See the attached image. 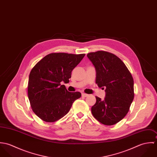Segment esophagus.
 Returning <instances> with one entry per match:
<instances>
[{
    "mask_svg": "<svg viewBox=\"0 0 157 157\" xmlns=\"http://www.w3.org/2000/svg\"><path fill=\"white\" fill-rule=\"evenodd\" d=\"M88 95H89L88 94H85V93H82V96L83 97H88Z\"/></svg>",
    "mask_w": 157,
    "mask_h": 157,
    "instance_id": "esophagus-1",
    "label": "esophagus"
}]
</instances>
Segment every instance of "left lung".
I'll use <instances>...</instances> for the list:
<instances>
[{"instance_id": "obj_1", "label": "left lung", "mask_w": 157, "mask_h": 157, "mask_svg": "<svg viewBox=\"0 0 157 157\" xmlns=\"http://www.w3.org/2000/svg\"><path fill=\"white\" fill-rule=\"evenodd\" d=\"M96 71V83L105 90L103 100L96 97L93 116L101 123L111 126L128 113L134 100V80L124 63L112 53L98 51L87 54Z\"/></svg>"}]
</instances>
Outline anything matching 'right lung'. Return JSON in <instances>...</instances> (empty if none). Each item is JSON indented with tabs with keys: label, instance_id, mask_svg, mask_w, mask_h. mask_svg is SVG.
<instances>
[{
	"label": "right lung",
	"instance_id": "right-lung-1",
	"mask_svg": "<svg viewBox=\"0 0 157 157\" xmlns=\"http://www.w3.org/2000/svg\"><path fill=\"white\" fill-rule=\"evenodd\" d=\"M85 54L51 53L32 69L29 75L28 95L33 112L46 122H54L64 117L79 92L67 91L61 82L68 83L71 72Z\"/></svg>",
	"mask_w": 157,
	"mask_h": 157
}]
</instances>
